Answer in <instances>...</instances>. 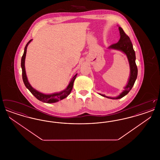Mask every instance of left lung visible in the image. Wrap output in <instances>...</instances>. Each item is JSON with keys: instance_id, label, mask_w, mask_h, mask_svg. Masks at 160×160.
<instances>
[{"instance_id": "left-lung-1", "label": "left lung", "mask_w": 160, "mask_h": 160, "mask_svg": "<svg viewBox=\"0 0 160 160\" xmlns=\"http://www.w3.org/2000/svg\"><path fill=\"white\" fill-rule=\"evenodd\" d=\"M119 31L121 36L119 41L117 43L108 47V48L119 50L126 54L129 62L130 73L128 83L124 87V90L120 93L119 96L116 97H107L105 95L99 93L100 95L104 97L113 99H120L128 93V92L133 87L134 83L137 79L138 73V69L136 63V53L134 50L133 46L130 40V38L128 35H126V33L124 32V31H123V29L121 27H119Z\"/></svg>"}]
</instances>
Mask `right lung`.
I'll use <instances>...</instances> for the list:
<instances>
[{
	"label": "right lung",
	"instance_id": "add662e5",
	"mask_svg": "<svg viewBox=\"0 0 160 160\" xmlns=\"http://www.w3.org/2000/svg\"><path fill=\"white\" fill-rule=\"evenodd\" d=\"M32 41V39H31L25 46L24 53H23V56L22 58V61H21V67L22 69V78H23V82H24L25 86L27 88V89H29V91L31 92V93H32V95H33L38 100L41 101L43 102L54 103V102H58L59 101H61L62 99L67 98L72 91L74 82L76 78L77 74H75L71 78V81L69 82L68 85L67 86L66 89H65L64 90L59 92H54V93H51V94H45V93L38 91L37 90L34 89L29 83V82L28 80V77L26 76L24 63H25V59H26V52H27V47Z\"/></svg>",
	"mask_w": 160,
	"mask_h": 160
}]
</instances>
